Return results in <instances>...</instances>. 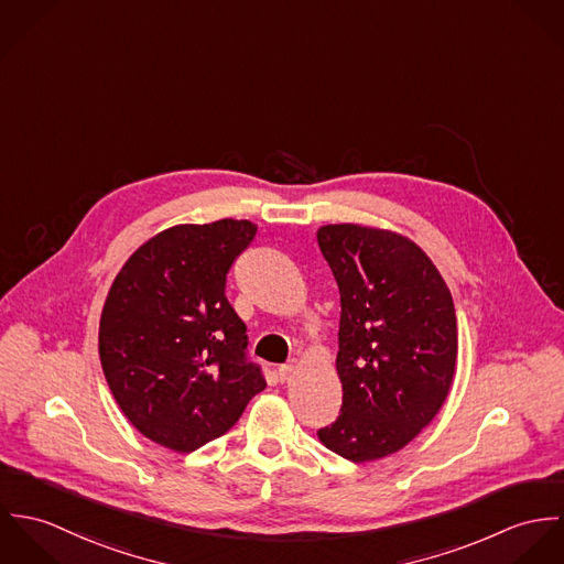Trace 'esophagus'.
<instances>
[{
	"label": "esophagus",
	"instance_id": "1",
	"mask_svg": "<svg viewBox=\"0 0 564 564\" xmlns=\"http://www.w3.org/2000/svg\"><path fill=\"white\" fill-rule=\"evenodd\" d=\"M293 369H295L293 365H280V367H278V371H275V373H278V378H280V382L289 380V378H291V373H293Z\"/></svg>",
	"mask_w": 564,
	"mask_h": 564
}]
</instances>
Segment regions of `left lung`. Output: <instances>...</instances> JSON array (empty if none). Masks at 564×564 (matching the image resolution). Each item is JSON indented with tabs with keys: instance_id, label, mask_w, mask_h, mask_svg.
I'll list each match as a JSON object with an SVG mask.
<instances>
[{
	"instance_id": "1",
	"label": "left lung",
	"mask_w": 564,
	"mask_h": 564,
	"mask_svg": "<svg viewBox=\"0 0 564 564\" xmlns=\"http://www.w3.org/2000/svg\"><path fill=\"white\" fill-rule=\"evenodd\" d=\"M340 293V414L317 434L367 463L400 452L441 410L458 354L452 293L421 247L354 224L317 232Z\"/></svg>"
}]
</instances>
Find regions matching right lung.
<instances>
[{
    "mask_svg": "<svg viewBox=\"0 0 564 564\" xmlns=\"http://www.w3.org/2000/svg\"><path fill=\"white\" fill-rule=\"evenodd\" d=\"M253 237L245 219L169 228L110 286L101 369L130 423L162 447L188 454L226 434L267 387L226 297L228 273Z\"/></svg>",
    "mask_w": 564,
    "mask_h": 564,
    "instance_id": "obj_1",
    "label": "right lung"
}]
</instances>
